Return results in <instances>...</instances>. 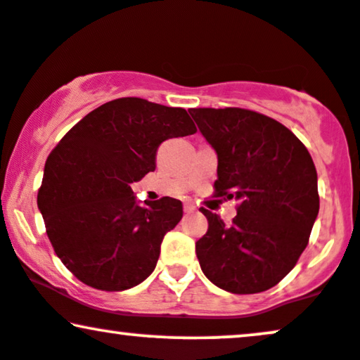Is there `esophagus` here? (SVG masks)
Returning <instances> with one entry per match:
<instances>
[{"label":"esophagus","mask_w":360,"mask_h":360,"mask_svg":"<svg viewBox=\"0 0 360 360\" xmlns=\"http://www.w3.org/2000/svg\"><path fill=\"white\" fill-rule=\"evenodd\" d=\"M195 211V206L193 202H184V212L186 214H191V212H194Z\"/></svg>","instance_id":"obj_1"}]
</instances>
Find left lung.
Wrapping results in <instances>:
<instances>
[{
    "label": "left lung",
    "mask_w": 360,
    "mask_h": 360,
    "mask_svg": "<svg viewBox=\"0 0 360 360\" xmlns=\"http://www.w3.org/2000/svg\"><path fill=\"white\" fill-rule=\"evenodd\" d=\"M217 154V198L236 199L229 226L201 209L207 233L195 243L204 276L233 294H256L284 279L319 214L317 172L292 131L240 108L191 109Z\"/></svg>",
    "instance_id": "8db88e82"
}]
</instances>
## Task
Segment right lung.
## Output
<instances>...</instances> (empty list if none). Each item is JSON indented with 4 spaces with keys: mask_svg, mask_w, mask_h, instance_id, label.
I'll return each mask as SVG.
<instances>
[{
    "mask_svg": "<svg viewBox=\"0 0 360 360\" xmlns=\"http://www.w3.org/2000/svg\"><path fill=\"white\" fill-rule=\"evenodd\" d=\"M195 133L186 109L120 98L86 115L44 165L38 207L54 252L81 282L126 290L151 276L162 238L183 217L172 198L136 202L162 141Z\"/></svg>",
    "mask_w": 360,
    "mask_h": 360,
    "instance_id": "1",
    "label": "right lung"
}]
</instances>
